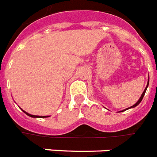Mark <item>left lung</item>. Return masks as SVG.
Masks as SVG:
<instances>
[{
	"label": "left lung",
	"mask_w": 157,
	"mask_h": 157,
	"mask_svg": "<svg viewBox=\"0 0 157 157\" xmlns=\"http://www.w3.org/2000/svg\"><path fill=\"white\" fill-rule=\"evenodd\" d=\"M148 84H149V81H148L147 86V87H146V89L144 90V91H143L142 94V95H141V97H140V99H139V100H138V101H137V102L136 103V104H135L134 105H132V106H131V107H130V108H134V107H136V106H137V105H139L140 102H141V101H142V99H143V96H144V94H145L146 90H147V86H148Z\"/></svg>",
	"instance_id": "1"
}]
</instances>
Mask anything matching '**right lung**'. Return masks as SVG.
<instances>
[{
	"mask_svg": "<svg viewBox=\"0 0 157 157\" xmlns=\"http://www.w3.org/2000/svg\"><path fill=\"white\" fill-rule=\"evenodd\" d=\"M23 111H24V110H23ZM24 112H25V113L26 114H27V115L30 116V117H33V118H47V117H49V116H37V115H32V114H29V113H26L25 111H24Z\"/></svg>",
	"mask_w": 157,
	"mask_h": 157,
	"instance_id": "obj_1",
	"label": "right lung"
}]
</instances>
